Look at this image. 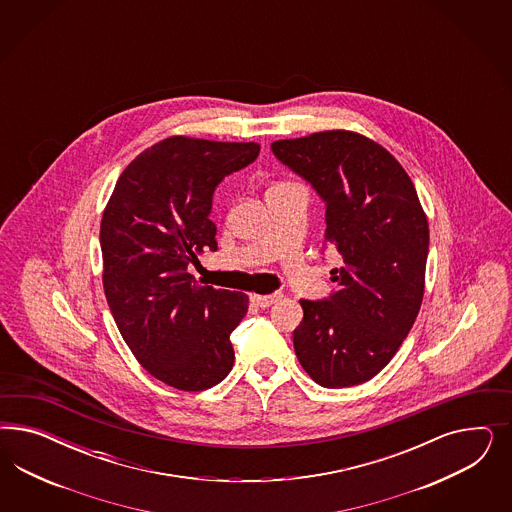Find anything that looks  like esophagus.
Instances as JSON below:
<instances>
[{
    "mask_svg": "<svg viewBox=\"0 0 512 512\" xmlns=\"http://www.w3.org/2000/svg\"><path fill=\"white\" fill-rule=\"evenodd\" d=\"M281 295L279 293H272V295H253L251 296V302L259 308H270L272 304L278 302Z\"/></svg>",
    "mask_w": 512,
    "mask_h": 512,
    "instance_id": "1",
    "label": "esophagus"
}]
</instances>
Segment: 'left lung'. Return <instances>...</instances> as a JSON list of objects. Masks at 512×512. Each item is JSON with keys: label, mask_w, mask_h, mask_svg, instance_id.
<instances>
[{"label": "left lung", "mask_w": 512, "mask_h": 512, "mask_svg": "<svg viewBox=\"0 0 512 512\" xmlns=\"http://www.w3.org/2000/svg\"><path fill=\"white\" fill-rule=\"evenodd\" d=\"M272 152L325 201V242L343 259L330 272L334 295L300 300L298 362L321 387L366 383L396 355L422 304L430 229L417 189L394 155L355 131L276 140Z\"/></svg>", "instance_id": "1"}]
</instances>
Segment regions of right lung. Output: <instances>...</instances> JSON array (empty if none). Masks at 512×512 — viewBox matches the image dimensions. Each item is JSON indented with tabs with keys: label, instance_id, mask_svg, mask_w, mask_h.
<instances>
[{
	"label": "right lung",
	"instance_id": "1",
	"mask_svg": "<svg viewBox=\"0 0 512 512\" xmlns=\"http://www.w3.org/2000/svg\"><path fill=\"white\" fill-rule=\"evenodd\" d=\"M259 150L257 142L159 140L125 167L105 206L99 240L112 317L142 368L169 387L199 392L233 370L229 338L248 295L202 287L187 266L217 249V184Z\"/></svg>",
	"mask_w": 512,
	"mask_h": 512
}]
</instances>
